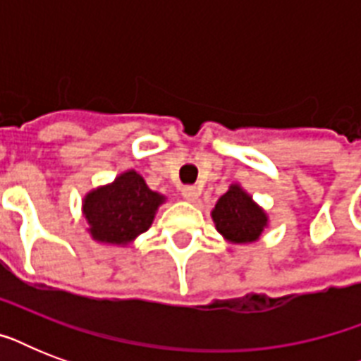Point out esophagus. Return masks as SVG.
I'll return each instance as SVG.
<instances>
[{
    "instance_id": "34e87169",
    "label": "esophagus",
    "mask_w": 361,
    "mask_h": 361,
    "mask_svg": "<svg viewBox=\"0 0 361 361\" xmlns=\"http://www.w3.org/2000/svg\"><path fill=\"white\" fill-rule=\"evenodd\" d=\"M198 195H200V191H198V187H195V185L181 187V197L185 198V200H189V202H192V200H197Z\"/></svg>"
}]
</instances>
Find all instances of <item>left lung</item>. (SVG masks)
I'll list each match as a JSON object with an SVG mask.
<instances>
[{
	"instance_id": "8db88e82",
	"label": "left lung",
	"mask_w": 361,
	"mask_h": 361,
	"mask_svg": "<svg viewBox=\"0 0 361 361\" xmlns=\"http://www.w3.org/2000/svg\"><path fill=\"white\" fill-rule=\"evenodd\" d=\"M212 219L221 236L232 243L257 241L268 226L266 212L238 183L231 185V189L217 200Z\"/></svg>"
}]
</instances>
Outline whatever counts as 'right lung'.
I'll return each mask as SVG.
<instances>
[{
	"label": "right lung",
	"mask_w": 361,
	"mask_h": 361,
	"mask_svg": "<svg viewBox=\"0 0 361 361\" xmlns=\"http://www.w3.org/2000/svg\"><path fill=\"white\" fill-rule=\"evenodd\" d=\"M163 202V195L152 191L140 174L127 170L109 185L87 192L82 212L93 240L109 245H127L152 226Z\"/></svg>",
	"instance_id": "add662e5"
}]
</instances>
